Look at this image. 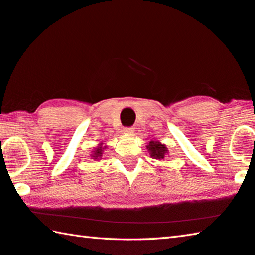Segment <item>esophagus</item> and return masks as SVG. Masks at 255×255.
<instances>
[{"mask_svg":"<svg viewBox=\"0 0 255 255\" xmlns=\"http://www.w3.org/2000/svg\"><path fill=\"white\" fill-rule=\"evenodd\" d=\"M124 132L126 133V135H132V133L135 132V128H133V127H125Z\"/></svg>","mask_w":255,"mask_h":255,"instance_id":"obj_1","label":"esophagus"}]
</instances>
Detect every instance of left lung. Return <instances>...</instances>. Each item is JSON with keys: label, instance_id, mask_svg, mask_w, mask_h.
Segmentation results:
<instances>
[{"label": "left lung", "instance_id": "obj_1", "mask_svg": "<svg viewBox=\"0 0 255 255\" xmlns=\"http://www.w3.org/2000/svg\"><path fill=\"white\" fill-rule=\"evenodd\" d=\"M146 148L148 149L150 157L154 159H157V161L164 159V157L169 154V149H167L166 145L162 144L161 141H158V140L149 141V144L146 146Z\"/></svg>", "mask_w": 255, "mask_h": 255}]
</instances>
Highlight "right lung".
I'll list each match as a JSON object with an SVG mask.
<instances>
[{"label":"right lung","mask_w":255,"mask_h":255,"mask_svg":"<svg viewBox=\"0 0 255 255\" xmlns=\"http://www.w3.org/2000/svg\"><path fill=\"white\" fill-rule=\"evenodd\" d=\"M108 146L106 144H103V141H101L100 144H99L96 148L93 149V152L91 154V157L96 159V161H99V159H101L102 157V154H103V150L107 149Z\"/></svg>","instance_id":"1"}]
</instances>
